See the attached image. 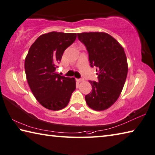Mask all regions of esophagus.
Listing matches in <instances>:
<instances>
[{"label":"esophagus","mask_w":155,"mask_h":155,"mask_svg":"<svg viewBox=\"0 0 155 155\" xmlns=\"http://www.w3.org/2000/svg\"><path fill=\"white\" fill-rule=\"evenodd\" d=\"M77 81L78 82H82V81H84V78H80V79H77Z\"/></svg>","instance_id":"34e87169"}]
</instances>
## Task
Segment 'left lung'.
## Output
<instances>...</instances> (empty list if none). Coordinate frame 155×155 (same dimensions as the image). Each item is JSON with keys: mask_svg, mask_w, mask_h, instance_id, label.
<instances>
[{"mask_svg": "<svg viewBox=\"0 0 155 155\" xmlns=\"http://www.w3.org/2000/svg\"><path fill=\"white\" fill-rule=\"evenodd\" d=\"M78 38L86 46L90 66L96 67L98 81H89L92 90L86 95L92 109H109L117 100L127 78L128 65L124 47L105 32H84Z\"/></svg>", "mask_w": 155, "mask_h": 155, "instance_id": "left-lung-1", "label": "left lung"}]
</instances>
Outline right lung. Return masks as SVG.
Here are the masks:
<instances>
[{"mask_svg": "<svg viewBox=\"0 0 155 155\" xmlns=\"http://www.w3.org/2000/svg\"><path fill=\"white\" fill-rule=\"evenodd\" d=\"M76 37L75 33L48 32L38 38L29 49L25 59L26 78L35 98L46 109H63L76 88L75 78L56 72L64 51Z\"/></svg>", "mask_w": 155, "mask_h": 155, "instance_id": "obj_1", "label": "right lung"}]
</instances>
